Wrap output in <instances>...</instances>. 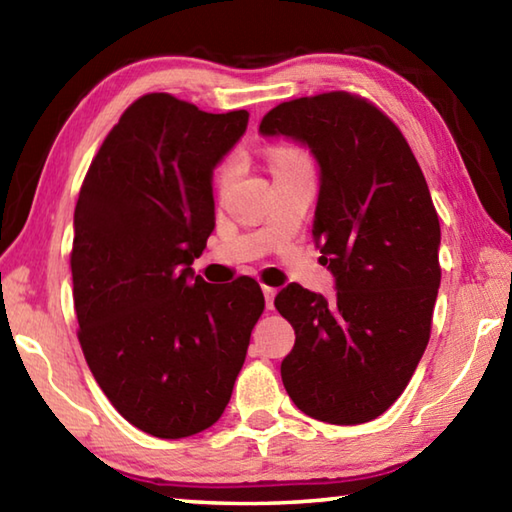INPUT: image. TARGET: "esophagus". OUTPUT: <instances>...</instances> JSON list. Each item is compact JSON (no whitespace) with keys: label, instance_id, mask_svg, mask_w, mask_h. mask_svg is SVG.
<instances>
[{"label":"esophagus","instance_id":"34e87169","mask_svg":"<svg viewBox=\"0 0 512 512\" xmlns=\"http://www.w3.org/2000/svg\"><path fill=\"white\" fill-rule=\"evenodd\" d=\"M262 291H264V298H266V309H273V298H275L277 289H273V287H262Z\"/></svg>","mask_w":512,"mask_h":512}]
</instances>
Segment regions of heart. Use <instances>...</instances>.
Instances as JSON below:
<instances>
[{"instance_id": "heart-1", "label": "heart", "mask_w": 512, "mask_h": 512, "mask_svg": "<svg viewBox=\"0 0 512 512\" xmlns=\"http://www.w3.org/2000/svg\"><path fill=\"white\" fill-rule=\"evenodd\" d=\"M268 160H271V167L273 171H280V169H289V167H296V164H305L307 158L302 155L298 149H291V146H277L271 153H268ZM232 173H235V162L232 160H225L219 169L214 173V183L223 187L230 183Z\"/></svg>"}]
</instances>
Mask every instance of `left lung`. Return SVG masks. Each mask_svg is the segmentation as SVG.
I'll list each match as a JSON object with an SVG mask.
<instances>
[{"label": "left lung", "instance_id": "1", "mask_svg": "<svg viewBox=\"0 0 512 512\" xmlns=\"http://www.w3.org/2000/svg\"><path fill=\"white\" fill-rule=\"evenodd\" d=\"M264 137L307 146L320 169L314 235L336 296L289 284L275 309L296 329L282 361L293 404L329 424L384 413L429 343L440 287V223L422 169L391 119L327 92L275 106Z\"/></svg>", "mask_w": 512, "mask_h": 512}]
</instances>
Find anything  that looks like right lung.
<instances>
[{"instance_id": "right-lung-1", "label": "right lung", "mask_w": 512, "mask_h": 512, "mask_svg": "<svg viewBox=\"0 0 512 512\" xmlns=\"http://www.w3.org/2000/svg\"><path fill=\"white\" fill-rule=\"evenodd\" d=\"M248 112L144 94L103 140L74 210L79 341L112 406L155 438L221 418L264 311L253 277L194 275L214 230L212 176Z\"/></svg>"}]
</instances>
